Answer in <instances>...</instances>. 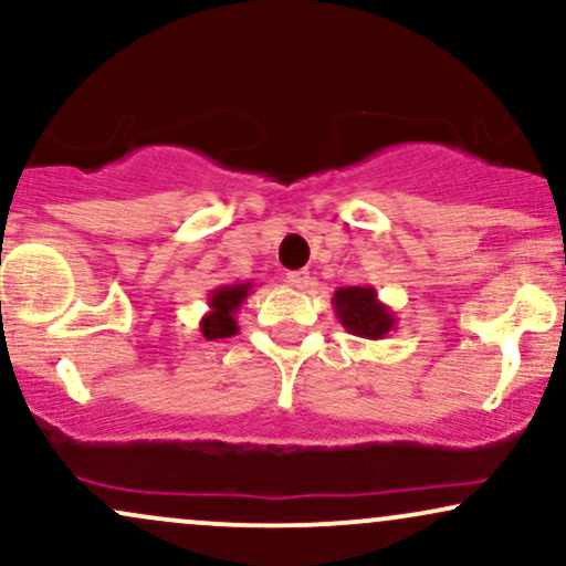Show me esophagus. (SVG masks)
I'll return each instance as SVG.
<instances>
[{
    "mask_svg": "<svg viewBox=\"0 0 566 566\" xmlns=\"http://www.w3.org/2000/svg\"><path fill=\"white\" fill-rule=\"evenodd\" d=\"M287 284L290 287H295V290H305L311 284V274L305 269H301V271H290L287 274Z\"/></svg>",
    "mask_w": 566,
    "mask_h": 566,
    "instance_id": "34e87169",
    "label": "esophagus"
}]
</instances>
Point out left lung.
I'll return each mask as SVG.
<instances>
[{"label": "left lung", "mask_w": 566, "mask_h": 566, "mask_svg": "<svg viewBox=\"0 0 566 566\" xmlns=\"http://www.w3.org/2000/svg\"><path fill=\"white\" fill-rule=\"evenodd\" d=\"M333 308L337 322L346 333L367 340H382L396 329V314L391 305L378 297L373 284H356V287H337L333 295Z\"/></svg>", "instance_id": "1"}]
</instances>
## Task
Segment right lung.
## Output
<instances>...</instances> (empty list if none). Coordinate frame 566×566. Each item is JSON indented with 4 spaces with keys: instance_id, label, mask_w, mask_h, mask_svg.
<instances>
[{
    "instance_id": "1",
    "label": "right lung",
    "mask_w": 566,
    "mask_h": 566,
    "mask_svg": "<svg viewBox=\"0 0 566 566\" xmlns=\"http://www.w3.org/2000/svg\"><path fill=\"white\" fill-rule=\"evenodd\" d=\"M252 292V282H242V284H220L210 292L207 297V311L201 316L199 327L201 335L207 340H218V337H231L239 333V324H237V311L242 308V303L247 301V295Z\"/></svg>"
}]
</instances>
